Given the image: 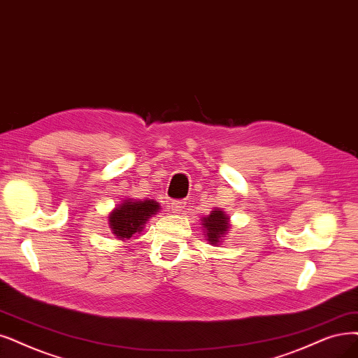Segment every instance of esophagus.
<instances>
[{
    "mask_svg": "<svg viewBox=\"0 0 358 358\" xmlns=\"http://www.w3.org/2000/svg\"><path fill=\"white\" fill-rule=\"evenodd\" d=\"M171 208L176 214H180V213H182V209L186 208V202H184V201H174L171 203Z\"/></svg>",
    "mask_w": 358,
    "mask_h": 358,
    "instance_id": "esophagus-1",
    "label": "esophagus"
}]
</instances>
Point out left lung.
Segmentation results:
<instances>
[{
	"label": "left lung",
	"instance_id": "1",
	"mask_svg": "<svg viewBox=\"0 0 358 358\" xmlns=\"http://www.w3.org/2000/svg\"><path fill=\"white\" fill-rule=\"evenodd\" d=\"M202 226L205 229V237L210 245H218L224 236L227 234L230 222L229 215H226L222 209L210 210V214L202 220Z\"/></svg>",
	"mask_w": 358,
	"mask_h": 358
}]
</instances>
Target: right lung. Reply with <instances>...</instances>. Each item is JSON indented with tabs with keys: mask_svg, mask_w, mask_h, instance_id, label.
Segmentation results:
<instances>
[{
	"mask_svg": "<svg viewBox=\"0 0 358 358\" xmlns=\"http://www.w3.org/2000/svg\"><path fill=\"white\" fill-rule=\"evenodd\" d=\"M159 209H161V206L153 199H125L109 214V226L112 233L119 241L131 239L134 234L143 231L144 224L149 221L152 215H156Z\"/></svg>",
	"mask_w": 358,
	"mask_h": 358,
	"instance_id": "add662e5",
	"label": "right lung"
}]
</instances>
